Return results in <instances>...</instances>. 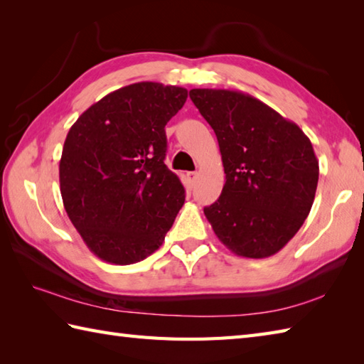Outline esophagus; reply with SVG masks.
<instances>
[{
	"label": "esophagus",
	"instance_id": "34e87169",
	"mask_svg": "<svg viewBox=\"0 0 364 364\" xmlns=\"http://www.w3.org/2000/svg\"><path fill=\"white\" fill-rule=\"evenodd\" d=\"M188 180H189L191 183H196V180H197V172H188Z\"/></svg>",
	"mask_w": 364,
	"mask_h": 364
}]
</instances>
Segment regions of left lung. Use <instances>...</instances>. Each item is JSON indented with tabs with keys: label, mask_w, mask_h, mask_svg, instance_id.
Listing matches in <instances>:
<instances>
[{
	"label": "left lung",
	"mask_w": 364,
	"mask_h": 364,
	"mask_svg": "<svg viewBox=\"0 0 364 364\" xmlns=\"http://www.w3.org/2000/svg\"><path fill=\"white\" fill-rule=\"evenodd\" d=\"M189 97L218 136L225 170L220 197L203 210L208 222L237 257H272L314 202L319 162L310 139L244 92L192 89Z\"/></svg>",
	"instance_id": "obj_1"
}]
</instances>
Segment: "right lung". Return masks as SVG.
I'll use <instances>...</instances> for the list:
<instances>
[{
	"instance_id": "right-lung-1",
	"label": "right lung",
	"mask_w": 364,
	"mask_h": 364,
	"mask_svg": "<svg viewBox=\"0 0 364 364\" xmlns=\"http://www.w3.org/2000/svg\"><path fill=\"white\" fill-rule=\"evenodd\" d=\"M188 90L161 82L117 89L84 111L59 162L68 219L89 250L133 264L159 249L184 203V188L164 164L166 125Z\"/></svg>"
}]
</instances>
